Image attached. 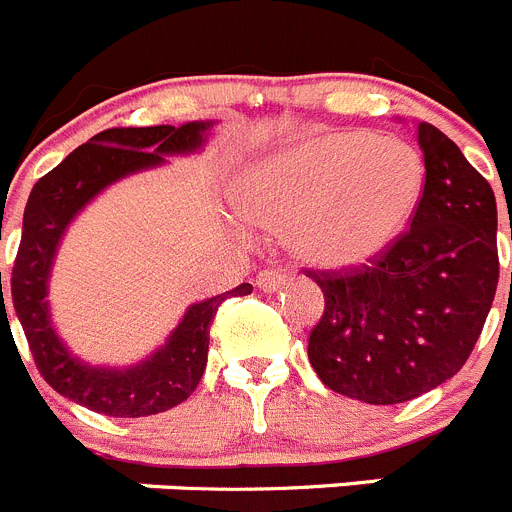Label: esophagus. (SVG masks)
Returning a JSON list of instances; mask_svg holds the SVG:
<instances>
[{
    "label": "esophagus",
    "instance_id": "obj_1",
    "mask_svg": "<svg viewBox=\"0 0 512 512\" xmlns=\"http://www.w3.org/2000/svg\"><path fill=\"white\" fill-rule=\"evenodd\" d=\"M289 274L284 269H264L256 277V284H259L261 292H277V289H282L284 284H287Z\"/></svg>",
    "mask_w": 512,
    "mask_h": 512
}]
</instances>
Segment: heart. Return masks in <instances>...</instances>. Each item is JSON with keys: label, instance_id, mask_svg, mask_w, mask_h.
Masks as SVG:
<instances>
[{"label": "heart", "instance_id": "obj_1", "mask_svg": "<svg viewBox=\"0 0 512 512\" xmlns=\"http://www.w3.org/2000/svg\"><path fill=\"white\" fill-rule=\"evenodd\" d=\"M425 166L413 146L325 133L266 161L246 187L248 215L292 233L310 264L348 269L382 256L413 223Z\"/></svg>", "mask_w": 512, "mask_h": 512}]
</instances>
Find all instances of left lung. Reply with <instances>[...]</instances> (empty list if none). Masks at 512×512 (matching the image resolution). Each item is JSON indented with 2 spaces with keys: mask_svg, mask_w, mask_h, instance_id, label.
Masks as SVG:
<instances>
[{
  "mask_svg": "<svg viewBox=\"0 0 512 512\" xmlns=\"http://www.w3.org/2000/svg\"><path fill=\"white\" fill-rule=\"evenodd\" d=\"M425 189L410 230L348 269H305L325 310L307 356L325 387L369 405L433 390L467 364L495 300L497 205L454 140L420 122Z\"/></svg>",
  "mask_w": 512,
  "mask_h": 512,
  "instance_id": "left-lung-1",
  "label": "left lung"
}]
</instances>
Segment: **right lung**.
Instances as JSON below:
<instances>
[{
  "instance_id": "obj_1",
  "label": "right lung",
  "mask_w": 512,
  "mask_h": 512,
  "mask_svg": "<svg viewBox=\"0 0 512 512\" xmlns=\"http://www.w3.org/2000/svg\"><path fill=\"white\" fill-rule=\"evenodd\" d=\"M210 122L153 125V128H110L63 158L53 171L38 179L22 215V238L17 248L9 289L12 305L25 330L27 346L40 377L58 395L84 408L115 418H143L176 408L187 400L207 366L210 325L217 307L228 297L251 295V284L230 289L225 295L197 302L187 310L169 343L143 364L112 372L81 364L58 341L51 328L45 289L48 271L66 225L76 212L120 176L148 169L164 161L166 153H187L202 146V133ZM2 292V274H0ZM4 302V297H2ZM7 315V310H4Z\"/></svg>"
}]
</instances>
